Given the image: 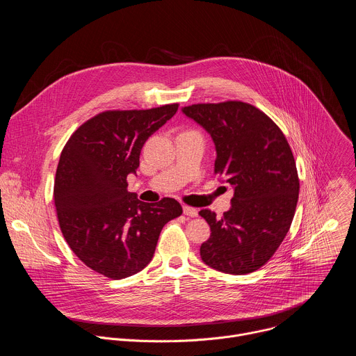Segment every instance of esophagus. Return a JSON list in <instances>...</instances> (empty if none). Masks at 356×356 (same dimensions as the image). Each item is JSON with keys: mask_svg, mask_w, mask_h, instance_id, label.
<instances>
[{"mask_svg": "<svg viewBox=\"0 0 356 356\" xmlns=\"http://www.w3.org/2000/svg\"><path fill=\"white\" fill-rule=\"evenodd\" d=\"M183 213L188 217H197L198 216V211L193 207H188V206H183Z\"/></svg>", "mask_w": 356, "mask_h": 356, "instance_id": "34e87169", "label": "esophagus"}]
</instances>
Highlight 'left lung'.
<instances>
[{"mask_svg": "<svg viewBox=\"0 0 356 356\" xmlns=\"http://www.w3.org/2000/svg\"><path fill=\"white\" fill-rule=\"evenodd\" d=\"M181 113L210 134L214 170L234 187L222 217L200 211L211 228L201 259L229 275L255 272L273 257L294 217L300 184L291 149L265 113L241 101L193 104Z\"/></svg>", "mask_w": 356, "mask_h": 356, "instance_id": "obj_1", "label": "left lung"}]
</instances>
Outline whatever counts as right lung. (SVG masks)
Masks as SVG:
<instances>
[{
	"mask_svg": "<svg viewBox=\"0 0 356 356\" xmlns=\"http://www.w3.org/2000/svg\"><path fill=\"white\" fill-rule=\"evenodd\" d=\"M177 108L101 113L62 150L54 190L62 234L76 257L106 277L140 272L154 258L165 224L183 213L175 198L147 204L127 190L143 143Z\"/></svg>",
	"mask_w": 356,
	"mask_h": 356,
	"instance_id": "add662e5",
	"label": "right lung"
}]
</instances>
